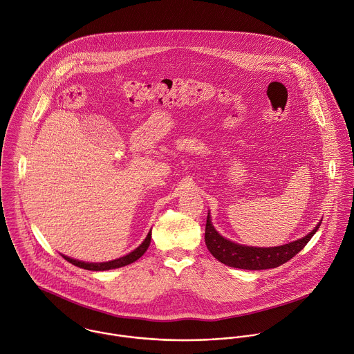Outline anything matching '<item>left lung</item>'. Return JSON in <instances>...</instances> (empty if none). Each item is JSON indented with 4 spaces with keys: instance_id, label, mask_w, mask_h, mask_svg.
<instances>
[{
    "instance_id": "obj_1",
    "label": "left lung",
    "mask_w": 354,
    "mask_h": 354,
    "mask_svg": "<svg viewBox=\"0 0 354 354\" xmlns=\"http://www.w3.org/2000/svg\"><path fill=\"white\" fill-rule=\"evenodd\" d=\"M320 225L322 222L308 236L294 243H290L281 247L257 248V247L240 245L223 239L211 225L209 215H208L207 225H205V244L208 251L214 255V258H216L219 262L225 263L226 266L245 269V270L273 269L288 262L299 251H302L305 245L310 241L313 234L317 232Z\"/></svg>"
}]
</instances>
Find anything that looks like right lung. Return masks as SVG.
<instances>
[{"label":"right lung","instance_id":"add662e5","mask_svg":"<svg viewBox=\"0 0 354 354\" xmlns=\"http://www.w3.org/2000/svg\"><path fill=\"white\" fill-rule=\"evenodd\" d=\"M150 240H151V232H149L147 237L145 239V241L135 250L132 251L131 254L122 257V258H118L115 261H110V262H103V263H85V262H80V261H75V259H71L68 257H64L62 255L67 262H70L71 265L77 266V268H81V269H85V270H93V272H100V270H110V269H117V268H122V266H127L135 261H138L145 252L146 250L149 248L150 245Z\"/></svg>","mask_w":354,"mask_h":354}]
</instances>
